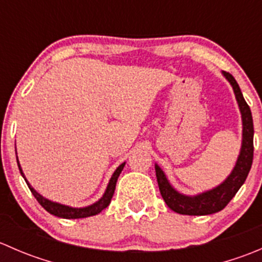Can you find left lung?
<instances>
[{
    "instance_id": "obj_1",
    "label": "left lung",
    "mask_w": 262,
    "mask_h": 262,
    "mask_svg": "<svg viewBox=\"0 0 262 262\" xmlns=\"http://www.w3.org/2000/svg\"><path fill=\"white\" fill-rule=\"evenodd\" d=\"M224 77L228 80L231 86L233 87V92L236 95L237 104L242 118V144L237 158L236 166L232 172L221 185L215 186L212 190L200 192L198 195H185L173 189L172 185L166 178L165 172L161 170L160 166L156 163V176H157L158 187L162 195L163 200L173 212L185 215H208L216 212H221L227 204L236 195L239 187L244 185L251 170L253 160V121L250 106L245 101L244 95L238 83L234 80L233 76L228 72H222Z\"/></svg>"
}]
</instances>
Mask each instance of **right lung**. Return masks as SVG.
<instances>
[{
	"mask_svg": "<svg viewBox=\"0 0 262 262\" xmlns=\"http://www.w3.org/2000/svg\"><path fill=\"white\" fill-rule=\"evenodd\" d=\"M17 166H18V170H20L21 176L25 179V181H26V184H28L30 191L33 192V195L35 196V199L38 200L39 204H40L41 207L47 210V212L53 214V215H55V216H59V218L78 219V218H87V216L96 215V214L102 212V210H104L105 208L110 204V202H112V198H113V195H114V191H115L116 181H118L119 175H120V172L123 171L124 166H125V162L121 163V165L114 171V173H113L112 179H110L106 190H105V192H104V195L101 196V199H99L96 203L89 205V207H83V208H72V207H68V205H63V204H59V203H55V202H52V200L46 199L43 195H40L38 191H35V189H34V187H31V185L29 184L28 180H26L25 175H24L23 170H21L20 163H18V158H17Z\"/></svg>",
	"mask_w": 262,
	"mask_h": 262,
	"instance_id": "right-lung-1",
	"label": "right lung"
}]
</instances>
